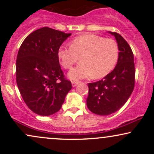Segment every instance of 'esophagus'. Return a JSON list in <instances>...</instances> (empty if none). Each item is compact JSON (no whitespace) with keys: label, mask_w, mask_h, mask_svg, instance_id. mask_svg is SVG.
I'll return each mask as SVG.
<instances>
[{"label":"esophagus","mask_w":154,"mask_h":154,"mask_svg":"<svg viewBox=\"0 0 154 154\" xmlns=\"http://www.w3.org/2000/svg\"><path fill=\"white\" fill-rule=\"evenodd\" d=\"M79 83V81H72V87L73 88H75V87H76V86L77 85H78Z\"/></svg>","instance_id":"1"}]
</instances>
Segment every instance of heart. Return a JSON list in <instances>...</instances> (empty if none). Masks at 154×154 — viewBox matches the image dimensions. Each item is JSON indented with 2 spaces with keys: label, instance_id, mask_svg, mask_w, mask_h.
I'll return each instance as SVG.
<instances>
[{
  "label": "heart",
  "instance_id": "1",
  "mask_svg": "<svg viewBox=\"0 0 154 154\" xmlns=\"http://www.w3.org/2000/svg\"><path fill=\"white\" fill-rule=\"evenodd\" d=\"M118 44L113 39H106L95 35H83L76 37L71 45H62L57 52L61 66L71 69L80 57V64L69 72L72 80L88 78H100L109 74L119 59Z\"/></svg>",
  "mask_w": 154,
  "mask_h": 154
}]
</instances>
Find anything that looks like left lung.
Segmentation results:
<instances>
[{
  "mask_svg": "<svg viewBox=\"0 0 154 154\" xmlns=\"http://www.w3.org/2000/svg\"><path fill=\"white\" fill-rule=\"evenodd\" d=\"M114 36L119 50L115 68L101 80L88 83L87 106L91 112L106 116L119 110L127 102L135 86V64L131 48L116 32Z\"/></svg>",
  "mask_w": 154,
  "mask_h": 154,
  "instance_id": "1",
  "label": "left lung"
}]
</instances>
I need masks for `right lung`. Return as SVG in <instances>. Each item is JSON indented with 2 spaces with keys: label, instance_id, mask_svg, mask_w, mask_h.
I'll return each mask as SVG.
<instances>
[{
  "label": "right lung",
  "instance_id": "add662e5",
  "mask_svg": "<svg viewBox=\"0 0 154 154\" xmlns=\"http://www.w3.org/2000/svg\"><path fill=\"white\" fill-rule=\"evenodd\" d=\"M71 35L43 27L28 35L19 48L17 86L26 106L38 115L50 116L59 111L72 89L57 56L59 47Z\"/></svg>",
  "mask_w": 154,
  "mask_h": 154
}]
</instances>
